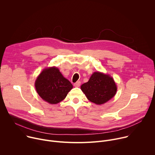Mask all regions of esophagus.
Masks as SVG:
<instances>
[{"label":"esophagus","mask_w":155,"mask_h":155,"mask_svg":"<svg viewBox=\"0 0 155 155\" xmlns=\"http://www.w3.org/2000/svg\"><path fill=\"white\" fill-rule=\"evenodd\" d=\"M80 84H81L80 81H77L76 83H75L74 84V85L75 87H79L80 86Z\"/></svg>","instance_id":"1"}]
</instances>
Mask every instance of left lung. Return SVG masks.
I'll return each instance as SVG.
<instances>
[{"instance_id":"obj_1","label":"left lung","mask_w":155,"mask_h":155,"mask_svg":"<svg viewBox=\"0 0 155 155\" xmlns=\"http://www.w3.org/2000/svg\"><path fill=\"white\" fill-rule=\"evenodd\" d=\"M81 90L90 101L97 105H101L114 97L117 87L112 77L95 72L89 81L81 86Z\"/></svg>"}]
</instances>
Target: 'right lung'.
<instances>
[{
  "mask_svg": "<svg viewBox=\"0 0 155 155\" xmlns=\"http://www.w3.org/2000/svg\"><path fill=\"white\" fill-rule=\"evenodd\" d=\"M35 87L42 99L51 104H56L65 98L73 85L57 68L51 67L40 74L35 80Z\"/></svg>",
  "mask_w": 155,
  "mask_h": 155,
  "instance_id": "add662e5",
  "label": "right lung"
}]
</instances>
